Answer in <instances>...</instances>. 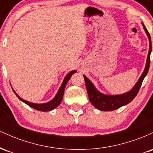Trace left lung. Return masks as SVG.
<instances>
[{
  "instance_id": "left-lung-1",
  "label": "left lung",
  "mask_w": 153,
  "mask_h": 153,
  "mask_svg": "<svg viewBox=\"0 0 153 153\" xmlns=\"http://www.w3.org/2000/svg\"><path fill=\"white\" fill-rule=\"evenodd\" d=\"M143 24L144 29H145V33H146L149 39V52L147 54V58L146 62V65H145V70H144L143 74H142L140 78H139L138 81L136 82L134 86L131 89L130 91L125 94L120 95H106L102 93L99 92L93 82L87 78L85 75H83L84 80H85V86H86L88 95L89 100L91 103H92L93 106H94L98 109L103 111H108L116 110L117 108H120L124 105H127V103H130L133 99H134L135 96H137L141 87L142 83L144 78H145L147 73H148L149 68H150V53L152 51V43H151L150 35L149 34L148 31L147 30L146 27Z\"/></svg>"
}]
</instances>
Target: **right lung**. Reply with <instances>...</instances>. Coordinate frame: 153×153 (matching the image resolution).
I'll use <instances>...</instances> for the list:
<instances>
[{
  "label": "right lung",
  "instance_id": "1",
  "mask_svg": "<svg viewBox=\"0 0 153 153\" xmlns=\"http://www.w3.org/2000/svg\"><path fill=\"white\" fill-rule=\"evenodd\" d=\"M76 72H77L76 71H72L66 75L65 78L64 80H63L62 85H61V86L59 87V90L57 91L56 96H54L53 99H52L50 101H49V102L47 103H34L29 102V101H26V100L22 99V98H21L20 96H19V95L15 92V91L13 90V88L12 89H13L14 94L16 95L17 97H18L21 101H23V102L25 103L26 104H27L28 106L32 107L33 108H34V109L37 111H51L54 109V108H55L56 107L58 106L60 104V103L62 102V100L63 99V95H64V91H65V88L67 82H68V80H69L70 78H71L72 75H73L74 73H76Z\"/></svg>",
  "mask_w": 153,
  "mask_h": 153
}]
</instances>
